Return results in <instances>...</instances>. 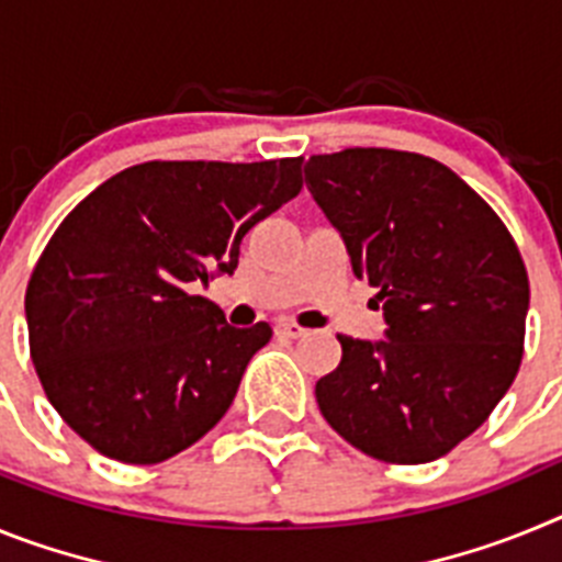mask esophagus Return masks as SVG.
<instances>
[{"instance_id": "obj_1", "label": "esophagus", "mask_w": 562, "mask_h": 562, "mask_svg": "<svg viewBox=\"0 0 562 562\" xmlns=\"http://www.w3.org/2000/svg\"><path fill=\"white\" fill-rule=\"evenodd\" d=\"M276 335L290 337V340H297V337L306 335V329H304V326H297V324H278L276 326Z\"/></svg>"}]
</instances>
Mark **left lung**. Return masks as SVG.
<instances>
[{"label": "left lung", "mask_w": 562, "mask_h": 562, "mask_svg": "<svg viewBox=\"0 0 562 562\" xmlns=\"http://www.w3.org/2000/svg\"><path fill=\"white\" fill-rule=\"evenodd\" d=\"M304 173L389 326L385 340L337 335L340 366L317 380V408L366 456L439 459L484 425L520 369L518 245L459 173L422 154L346 148L310 157Z\"/></svg>", "instance_id": "obj_1"}]
</instances>
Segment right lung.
Returning a JSON list of instances; mask_svg holds the SVG:
<instances>
[{"label":"right lung","instance_id":"add662e5","mask_svg":"<svg viewBox=\"0 0 562 562\" xmlns=\"http://www.w3.org/2000/svg\"><path fill=\"white\" fill-rule=\"evenodd\" d=\"M301 186V157L154 160L114 173L58 225L24 295L30 357L98 453L157 464L227 414L272 329H236L193 286L233 276L245 233Z\"/></svg>","mask_w":562,"mask_h":562}]
</instances>
